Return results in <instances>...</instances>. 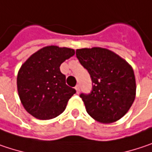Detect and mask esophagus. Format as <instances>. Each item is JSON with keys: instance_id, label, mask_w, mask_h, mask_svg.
Here are the masks:
<instances>
[{"instance_id": "esophagus-1", "label": "esophagus", "mask_w": 152, "mask_h": 152, "mask_svg": "<svg viewBox=\"0 0 152 152\" xmlns=\"http://www.w3.org/2000/svg\"><path fill=\"white\" fill-rule=\"evenodd\" d=\"M75 89H76V93L78 94V93L80 92V86H79V85H76V87H75Z\"/></svg>"}]
</instances>
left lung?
Returning <instances> with one entry per match:
<instances>
[{"instance_id":"left-lung-1","label":"left lung","mask_w":152,"mask_h":152,"mask_svg":"<svg viewBox=\"0 0 152 152\" xmlns=\"http://www.w3.org/2000/svg\"><path fill=\"white\" fill-rule=\"evenodd\" d=\"M76 57L92 81L90 94L80 95L88 114L103 124L122 118L136 96L132 67L116 53L99 47L76 49Z\"/></svg>"}]
</instances>
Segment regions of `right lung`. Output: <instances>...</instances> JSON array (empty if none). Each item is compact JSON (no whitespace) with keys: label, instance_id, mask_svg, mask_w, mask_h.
I'll list each match as a JSON object with an SVG mask.
<instances>
[{"label":"right lung","instance_id":"1","mask_svg":"<svg viewBox=\"0 0 152 152\" xmlns=\"http://www.w3.org/2000/svg\"><path fill=\"white\" fill-rule=\"evenodd\" d=\"M74 55L72 48L47 46L21 65L17 75V90L24 109L30 115L48 120L64 111L76 90L66 84L60 66Z\"/></svg>","mask_w":152,"mask_h":152}]
</instances>
